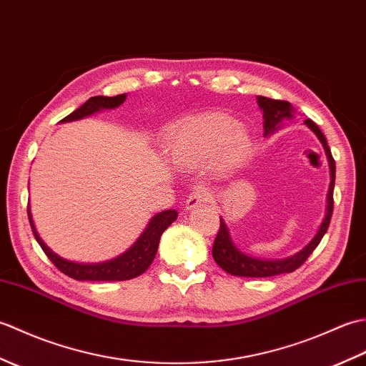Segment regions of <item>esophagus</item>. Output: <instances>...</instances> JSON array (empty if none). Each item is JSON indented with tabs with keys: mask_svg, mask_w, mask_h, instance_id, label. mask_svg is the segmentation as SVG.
I'll use <instances>...</instances> for the list:
<instances>
[{
	"mask_svg": "<svg viewBox=\"0 0 366 366\" xmlns=\"http://www.w3.org/2000/svg\"><path fill=\"white\" fill-rule=\"evenodd\" d=\"M212 199V193L204 185H197L195 189L190 192L189 198L185 199V209L192 211L193 207H198L201 203H207Z\"/></svg>",
	"mask_w": 366,
	"mask_h": 366,
	"instance_id": "obj_1",
	"label": "esophagus"
}]
</instances>
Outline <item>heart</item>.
<instances>
[{
    "mask_svg": "<svg viewBox=\"0 0 366 366\" xmlns=\"http://www.w3.org/2000/svg\"><path fill=\"white\" fill-rule=\"evenodd\" d=\"M252 147L248 132L227 114L212 113L176 124L168 137V152L177 165L199 167L212 160L217 169H232Z\"/></svg>",
    "mask_w": 366,
    "mask_h": 366,
    "instance_id": "heart-1",
    "label": "heart"
}]
</instances>
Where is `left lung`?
Returning <instances> with one entry per match:
<instances>
[{"mask_svg":"<svg viewBox=\"0 0 366 366\" xmlns=\"http://www.w3.org/2000/svg\"><path fill=\"white\" fill-rule=\"evenodd\" d=\"M258 100V105L262 110L264 116V135H270L282 126V122L290 121L294 118V107L286 102V100H275V99H269V97H262L258 96L256 97ZM307 126L312 129L316 137L320 138V142L322 143L325 154H327L329 159V167H330V185H329V193H327V212H325L324 220L321 223L320 229H317L316 236L312 239L305 248H302L299 253H295L291 258L286 259H277V261H270V259H256L242 253L239 248L232 244L229 231L224 224L223 219H220V229L217 232V237L214 240V247H212V256L215 262L219 266L228 272L231 275L236 277H274L280 274H290V272H294L295 269H299L303 262L307 261L310 254L313 253L315 248L320 245L321 239L324 237L325 231H327L330 219H332V212H333V187H335V160L332 157L330 147L327 146V139H325L324 134L321 129L316 126V124L312 119H305Z\"/></svg>","mask_w":366,"mask_h":366,"instance_id":"8db88e82","label":"left lung"}]
</instances>
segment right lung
<instances>
[{"instance_id": "add662e5", "label": "right lung", "mask_w": 366, "mask_h": 366, "mask_svg": "<svg viewBox=\"0 0 366 366\" xmlns=\"http://www.w3.org/2000/svg\"><path fill=\"white\" fill-rule=\"evenodd\" d=\"M124 100H126V94H119L114 97H105V96H96L88 99L80 108H76L61 122H71L86 116L100 112V110H110V108L119 107ZM28 219L31 229L39 245L42 247L44 253L49 256V259L56 266L64 275L71 277L74 280H88V282H122V280H130L138 275H142L146 269L151 266V262L155 258L157 253L160 236L163 234L171 223L177 219L176 211H163L152 217V220L147 224L143 234L138 237L137 242L132 245L126 253H122L118 258L112 261L100 262V264H79L67 261L61 258L56 253H53L49 247L44 244V240L39 237L36 227L33 223V217H31V211L28 206Z\"/></svg>"}]
</instances>
